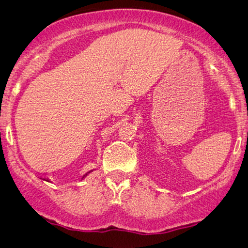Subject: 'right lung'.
<instances>
[{
    "label": "right lung",
    "instance_id": "1",
    "mask_svg": "<svg viewBox=\"0 0 248 248\" xmlns=\"http://www.w3.org/2000/svg\"><path fill=\"white\" fill-rule=\"evenodd\" d=\"M91 171H93V170H90V171H88V172H86V174H84V175H83V176H82V179H83V178H84V177H87V176H88V175H89V174H90V172H91ZM43 179H44V181H46V182H50V181H49V179H48V178H43Z\"/></svg>",
    "mask_w": 248,
    "mask_h": 248
}]
</instances>
